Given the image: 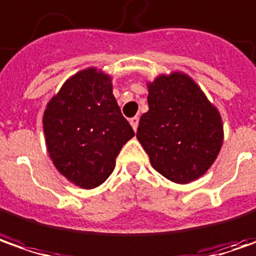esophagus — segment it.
<instances>
[{
    "instance_id": "esophagus-1",
    "label": "esophagus",
    "mask_w": 256,
    "mask_h": 256,
    "mask_svg": "<svg viewBox=\"0 0 256 256\" xmlns=\"http://www.w3.org/2000/svg\"><path fill=\"white\" fill-rule=\"evenodd\" d=\"M130 124H132V128H133V130H134V132H136L137 130V128H138V118H132V119H130Z\"/></svg>"
}]
</instances>
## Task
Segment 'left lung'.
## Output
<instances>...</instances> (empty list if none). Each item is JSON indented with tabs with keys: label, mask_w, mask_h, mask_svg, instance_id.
Returning a JSON list of instances; mask_svg holds the SVG:
<instances>
[{
	"label": "left lung",
	"mask_w": 256,
	"mask_h": 256,
	"mask_svg": "<svg viewBox=\"0 0 256 256\" xmlns=\"http://www.w3.org/2000/svg\"><path fill=\"white\" fill-rule=\"evenodd\" d=\"M148 112L137 140L167 180L188 184L204 176L224 142L221 114L188 75L172 72L147 82Z\"/></svg>",
	"instance_id": "1"
}]
</instances>
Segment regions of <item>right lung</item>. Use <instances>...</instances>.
Masks as SVG:
<instances>
[{
	"instance_id": "add662e5",
	"label": "right lung",
	"mask_w": 256,
	"mask_h": 256,
	"mask_svg": "<svg viewBox=\"0 0 256 256\" xmlns=\"http://www.w3.org/2000/svg\"><path fill=\"white\" fill-rule=\"evenodd\" d=\"M49 157L72 184L94 188L108 180L134 132L113 96L110 75L88 68L70 76L44 112Z\"/></svg>"
}]
</instances>
